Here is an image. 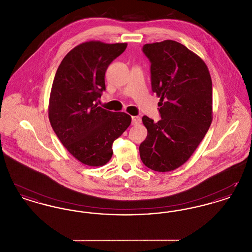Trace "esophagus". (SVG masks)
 I'll return each instance as SVG.
<instances>
[{
	"mask_svg": "<svg viewBox=\"0 0 252 252\" xmlns=\"http://www.w3.org/2000/svg\"><path fill=\"white\" fill-rule=\"evenodd\" d=\"M131 124L133 126H138L141 124V117L140 116H132Z\"/></svg>",
	"mask_w": 252,
	"mask_h": 252,
	"instance_id": "obj_1",
	"label": "esophagus"
}]
</instances>
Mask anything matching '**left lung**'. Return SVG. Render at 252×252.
Masks as SVG:
<instances>
[{
  "label": "left lung",
  "mask_w": 252,
  "mask_h": 252,
  "mask_svg": "<svg viewBox=\"0 0 252 252\" xmlns=\"http://www.w3.org/2000/svg\"><path fill=\"white\" fill-rule=\"evenodd\" d=\"M150 61L151 87L160 97V120L147 116V137L140 144L146 167L169 172L185 163L203 140L212 123L213 85L205 62L174 40L144 44Z\"/></svg>",
  "instance_id": "8db88e82"
}]
</instances>
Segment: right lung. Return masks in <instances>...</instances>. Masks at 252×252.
Wrapping results in <instances>:
<instances>
[{
	"label": "right lung",
	"instance_id": "right-lung-1",
	"mask_svg": "<svg viewBox=\"0 0 252 252\" xmlns=\"http://www.w3.org/2000/svg\"><path fill=\"white\" fill-rule=\"evenodd\" d=\"M126 43L88 41L71 50L61 61L52 86L49 120L61 144L89 166L105 165L112 144L129 126L131 117L98 106L106 91L105 73Z\"/></svg>",
	"mask_w": 252,
	"mask_h": 252
}]
</instances>
